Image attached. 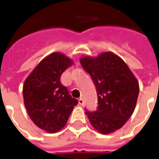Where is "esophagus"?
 <instances>
[{"label":"esophagus","mask_w":159,"mask_h":159,"mask_svg":"<svg viewBox=\"0 0 159 159\" xmlns=\"http://www.w3.org/2000/svg\"><path fill=\"white\" fill-rule=\"evenodd\" d=\"M78 103H79L81 106H83V105H84V100H83V98H80L79 100H78Z\"/></svg>","instance_id":"obj_1"}]
</instances>
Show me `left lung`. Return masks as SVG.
Instances as JSON below:
<instances>
[{"label":"left lung","mask_w":159,"mask_h":159,"mask_svg":"<svg viewBox=\"0 0 159 159\" xmlns=\"http://www.w3.org/2000/svg\"><path fill=\"white\" fill-rule=\"evenodd\" d=\"M93 80L98 95L96 111L86 114L92 126L107 134L119 129L134 111L139 95V83L126 63L111 52L96 58L80 59Z\"/></svg>","instance_id":"1"}]
</instances>
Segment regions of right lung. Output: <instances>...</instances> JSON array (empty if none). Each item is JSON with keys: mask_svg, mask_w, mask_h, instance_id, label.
I'll list each match as a JSON object with an SVG mask.
<instances>
[{"mask_svg": "<svg viewBox=\"0 0 159 159\" xmlns=\"http://www.w3.org/2000/svg\"><path fill=\"white\" fill-rule=\"evenodd\" d=\"M72 60L53 52L38 64L23 86L25 106L33 123L48 133H55L67 123L78 101L60 83L62 73Z\"/></svg>", "mask_w": 159, "mask_h": 159, "instance_id": "right-lung-1", "label": "right lung"}]
</instances>
